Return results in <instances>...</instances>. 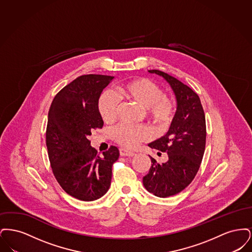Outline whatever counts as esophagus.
<instances>
[{
	"label": "esophagus",
	"mask_w": 252,
	"mask_h": 252,
	"mask_svg": "<svg viewBox=\"0 0 252 252\" xmlns=\"http://www.w3.org/2000/svg\"><path fill=\"white\" fill-rule=\"evenodd\" d=\"M120 155L123 157H132L135 155V153L125 148H120Z\"/></svg>",
	"instance_id": "esophagus-1"
}]
</instances>
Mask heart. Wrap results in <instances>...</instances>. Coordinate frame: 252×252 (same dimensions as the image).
Wrapping results in <instances>:
<instances>
[{"instance_id":"heart-1","label":"heart","mask_w":252,"mask_h":252,"mask_svg":"<svg viewBox=\"0 0 252 252\" xmlns=\"http://www.w3.org/2000/svg\"><path fill=\"white\" fill-rule=\"evenodd\" d=\"M117 91L121 98L144 108L147 118L159 131L167 129L173 120L175 105L169 96L163 94L159 86L147 78H134L121 84ZM118 108V100L112 93L105 92L99 97L97 109L105 123L115 120ZM113 138L124 147L135 148L149 138V132L143 126L120 125L114 129Z\"/></svg>"}]
</instances>
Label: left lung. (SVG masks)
Segmentation results:
<instances>
[{
	"label": "left lung",
	"instance_id": "left-lung-1",
	"mask_svg": "<svg viewBox=\"0 0 252 252\" xmlns=\"http://www.w3.org/2000/svg\"><path fill=\"white\" fill-rule=\"evenodd\" d=\"M148 72L167 81L178 104L167 133L148 144L151 148L166 152L168 160L159 164L150 157L152 165L143 178L148 192L158 197H167L184 190L200 167L206 144V121L200 99L191 88L166 72Z\"/></svg>",
	"mask_w": 252,
	"mask_h": 252
}]
</instances>
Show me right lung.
<instances>
[{
	"mask_svg": "<svg viewBox=\"0 0 252 252\" xmlns=\"http://www.w3.org/2000/svg\"><path fill=\"white\" fill-rule=\"evenodd\" d=\"M114 76L86 74L55 96L48 112L46 145L54 176L72 197L94 201L108 192L119 150L111 145L99 156L91 146L92 130L102 128L97 102Z\"/></svg>",
	"mask_w": 252,
	"mask_h": 252,
	"instance_id": "1",
	"label": "right lung"
}]
</instances>
